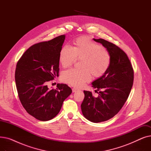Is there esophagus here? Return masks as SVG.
<instances>
[{"instance_id": "1", "label": "esophagus", "mask_w": 151, "mask_h": 151, "mask_svg": "<svg viewBox=\"0 0 151 151\" xmlns=\"http://www.w3.org/2000/svg\"><path fill=\"white\" fill-rule=\"evenodd\" d=\"M77 91H78V89H76V88H73V89H72V92H76Z\"/></svg>"}]
</instances>
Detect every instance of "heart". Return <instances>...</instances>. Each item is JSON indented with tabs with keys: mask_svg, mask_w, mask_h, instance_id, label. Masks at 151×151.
Returning a JSON list of instances; mask_svg holds the SVG:
<instances>
[{
	"mask_svg": "<svg viewBox=\"0 0 151 151\" xmlns=\"http://www.w3.org/2000/svg\"><path fill=\"white\" fill-rule=\"evenodd\" d=\"M77 58L82 59L81 69L70 68L63 71L62 80L71 86L81 87L91 79L100 77L108 70L111 63L109 52L101 45L88 37H80L74 42V46H63L59 53V62L63 67L71 65Z\"/></svg>",
	"mask_w": 151,
	"mask_h": 151,
	"instance_id": "1",
	"label": "heart"
}]
</instances>
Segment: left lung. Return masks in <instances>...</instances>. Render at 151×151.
I'll return each mask as SVG.
<instances>
[{"instance_id": "left-lung-1", "label": "left lung", "mask_w": 151, "mask_h": 151, "mask_svg": "<svg viewBox=\"0 0 151 151\" xmlns=\"http://www.w3.org/2000/svg\"><path fill=\"white\" fill-rule=\"evenodd\" d=\"M93 40L106 47L111 56L106 72L92 83L93 88L99 91L98 97L84 91V99L81 105L87 119L98 123L109 120L121 109L131 91L134 73L127 55L119 47L102 38Z\"/></svg>"}]
</instances>
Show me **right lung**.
Instances as JSON below:
<instances>
[{"instance_id": "1", "label": "right lung", "mask_w": 151, "mask_h": 151, "mask_svg": "<svg viewBox=\"0 0 151 151\" xmlns=\"http://www.w3.org/2000/svg\"><path fill=\"white\" fill-rule=\"evenodd\" d=\"M65 38L62 35L31 46L17 64L15 82L20 101L26 111L39 121L56 116L72 92L65 84H58L55 89H49L46 85L59 76V53Z\"/></svg>"}]
</instances>
